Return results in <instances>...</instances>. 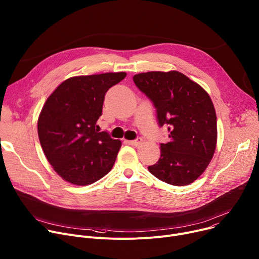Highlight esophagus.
Returning a JSON list of instances; mask_svg holds the SVG:
<instances>
[{"label": "esophagus", "instance_id": "esophagus-1", "mask_svg": "<svg viewBox=\"0 0 259 259\" xmlns=\"http://www.w3.org/2000/svg\"><path fill=\"white\" fill-rule=\"evenodd\" d=\"M142 138H137L136 140H132V141H127V143L128 144H131V145H134V146H138V145H140L141 143H142Z\"/></svg>", "mask_w": 259, "mask_h": 259}]
</instances>
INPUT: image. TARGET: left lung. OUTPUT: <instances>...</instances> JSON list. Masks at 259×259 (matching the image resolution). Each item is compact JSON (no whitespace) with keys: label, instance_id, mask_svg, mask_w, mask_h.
I'll return each instance as SVG.
<instances>
[{"label":"left lung","instance_id":"1","mask_svg":"<svg viewBox=\"0 0 259 259\" xmlns=\"http://www.w3.org/2000/svg\"><path fill=\"white\" fill-rule=\"evenodd\" d=\"M134 82L156 109L160 126H167L170 142L161 144V157L148 166L158 180L187 186L200 176L217 146V116L208 93L184 73L149 71Z\"/></svg>","mask_w":259,"mask_h":259}]
</instances>
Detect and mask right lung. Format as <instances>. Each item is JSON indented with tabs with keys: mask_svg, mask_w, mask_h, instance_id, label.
I'll return each mask as SVG.
<instances>
[{
	"mask_svg": "<svg viewBox=\"0 0 259 259\" xmlns=\"http://www.w3.org/2000/svg\"><path fill=\"white\" fill-rule=\"evenodd\" d=\"M126 72L72 76L48 97L37 128L42 150L56 173L69 184L88 186L108 174L121 147L96 125L107 91Z\"/></svg>",
	"mask_w": 259,
	"mask_h": 259,
	"instance_id": "obj_1",
	"label": "right lung"
}]
</instances>
